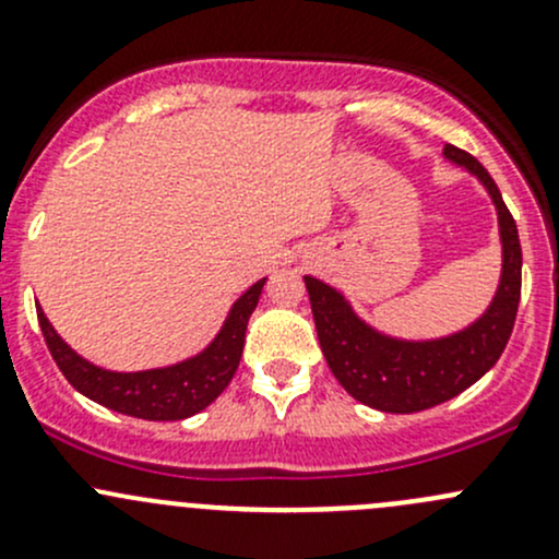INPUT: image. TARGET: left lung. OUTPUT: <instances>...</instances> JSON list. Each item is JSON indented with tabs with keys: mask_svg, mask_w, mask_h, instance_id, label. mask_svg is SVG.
<instances>
[{
	"mask_svg": "<svg viewBox=\"0 0 559 559\" xmlns=\"http://www.w3.org/2000/svg\"><path fill=\"white\" fill-rule=\"evenodd\" d=\"M443 156L476 175L498 207L503 275L492 306L476 324L441 341H397L357 319L341 292L306 275L316 332L326 365L354 400L386 414H416L447 403L476 384L503 354L520 308L522 246L516 222L500 197L498 183L467 151L447 145Z\"/></svg>",
	"mask_w": 559,
	"mask_h": 559,
	"instance_id": "left-lung-1",
	"label": "left lung"
}]
</instances>
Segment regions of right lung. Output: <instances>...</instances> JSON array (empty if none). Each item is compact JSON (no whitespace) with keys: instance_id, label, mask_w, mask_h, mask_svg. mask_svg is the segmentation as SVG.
<instances>
[{"instance_id":"right-lung-1","label":"right lung","mask_w":559,"mask_h":559,"mask_svg":"<svg viewBox=\"0 0 559 559\" xmlns=\"http://www.w3.org/2000/svg\"><path fill=\"white\" fill-rule=\"evenodd\" d=\"M262 286L264 278L257 281L235 302L222 332L205 352L186 359V362L173 365V368L140 370V373H112V370H103L86 362L56 335V330L39 308L37 319L50 357L78 392L86 394L94 403L105 405V408L118 411V414L151 421H175L207 408L233 381L240 365V354H243L248 319L257 308Z\"/></svg>"}]
</instances>
